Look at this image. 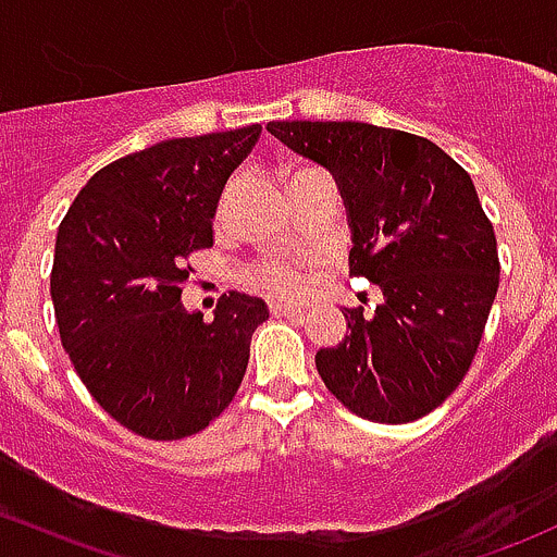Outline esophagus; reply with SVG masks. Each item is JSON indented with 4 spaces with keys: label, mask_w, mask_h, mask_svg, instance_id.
Here are the masks:
<instances>
[{
    "label": "esophagus",
    "mask_w": 557,
    "mask_h": 557,
    "mask_svg": "<svg viewBox=\"0 0 557 557\" xmlns=\"http://www.w3.org/2000/svg\"><path fill=\"white\" fill-rule=\"evenodd\" d=\"M272 312L274 314H288V318H301V310L299 307H288V305H272Z\"/></svg>",
    "instance_id": "obj_1"
}]
</instances>
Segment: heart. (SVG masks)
<instances>
[{
	"label": "heart",
	"instance_id": "heart-1",
	"mask_svg": "<svg viewBox=\"0 0 557 557\" xmlns=\"http://www.w3.org/2000/svg\"><path fill=\"white\" fill-rule=\"evenodd\" d=\"M250 283L274 296H296L305 288V274L296 263L267 261L250 269Z\"/></svg>",
	"mask_w": 557,
	"mask_h": 557
}]
</instances>
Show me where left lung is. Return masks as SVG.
I'll use <instances>...</instances> for the list:
<instances>
[{
  "mask_svg": "<svg viewBox=\"0 0 557 557\" xmlns=\"http://www.w3.org/2000/svg\"><path fill=\"white\" fill-rule=\"evenodd\" d=\"M334 174L350 223V274L383 305L345 310L347 336L314 367L358 418L412 423L460 385L498 290L493 223L469 172L440 145L358 121H269Z\"/></svg>",
  "mask_w": 557,
  "mask_h": 557,
  "instance_id": "1",
  "label": "left lung"
}]
</instances>
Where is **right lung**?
Returning a JSON list of instances; mask_svg holds the SVG:
<instances>
[{
	"label": "right lung",
	"instance_id": "right-lung-1",
	"mask_svg": "<svg viewBox=\"0 0 557 557\" xmlns=\"http://www.w3.org/2000/svg\"><path fill=\"white\" fill-rule=\"evenodd\" d=\"M261 126L177 137L94 174L55 234L50 296L61 345L99 407L156 442L199 434L243 385L269 318L232 290L207 323L180 301L188 256L212 247L226 180Z\"/></svg>",
	"mask_w": 557,
	"mask_h": 557
}]
</instances>
